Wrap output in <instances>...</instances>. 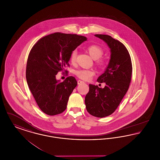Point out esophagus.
I'll return each instance as SVG.
<instances>
[{
  "label": "esophagus",
  "instance_id": "esophagus-1",
  "mask_svg": "<svg viewBox=\"0 0 160 160\" xmlns=\"http://www.w3.org/2000/svg\"><path fill=\"white\" fill-rule=\"evenodd\" d=\"M77 83H78V84H82L84 83V82L83 81H82V80H78L77 81Z\"/></svg>",
  "mask_w": 160,
  "mask_h": 160
}]
</instances>
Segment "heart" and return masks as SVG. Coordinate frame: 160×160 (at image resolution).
<instances>
[{
  "label": "heart",
  "mask_w": 160,
  "mask_h": 160,
  "mask_svg": "<svg viewBox=\"0 0 160 160\" xmlns=\"http://www.w3.org/2000/svg\"><path fill=\"white\" fill-rule=\"evenodd\" d=\"M87 50L92 58L93 59H96L97 63L98 65L101 67L104 65L105 62L102 59L100 58L104 53V51L100 46L95 44L91 45L88 47ZM77 54V52L76 50H73L70 54L69 60L71 63H74L76 62ZM95 72L93 69H78L75 71V74L77 76L84 80H89L92 77L95 75Z\"/></svg>",
  "instance_id": "heart-1"
}]
</instances>
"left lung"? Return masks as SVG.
Returning a JSON list of instances; mask_svg holds the SVG:
<instances>
[{"label": "left lung", "mask_w": 160, "mask_h": 160, "mask_svg": "<svg viewBox=\"0 0 160 160\" xmlns=\"http://www.w3.org/2000/svg\"><path fill=\"white\" fill-rule=\"evenodd\" d=\"M102 39L110 48V59L104 72L98 78V83H105L104 88L89 84L85 104L89 114L104 118L112 114L120 104L129 88L132 63L125 46L111 36L95 35Z\"/></svg>", "instance_id": "obj_1"}]
</instances>
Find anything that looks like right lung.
<instances>
[{
    "mask_svg": "<svg viewBox=\"0 0 160 160\" xmlns=\"http://www.w3.org/2000/svg\"><path fill=\"white\" fill-rule=\"evenodd\" d=\"M86 40V37L76 34L56 32L41 38L32 48L26 77L31 93L44 113L54 116L67 108L77 82L69 76L61 82L56 76L69 66L70 54Z\"/></svg>",
    "mask_w": 160,
    "mask_h": 160,
    "instance_id": "obj_1",
    "label": "right lung"
}]
</instances>
